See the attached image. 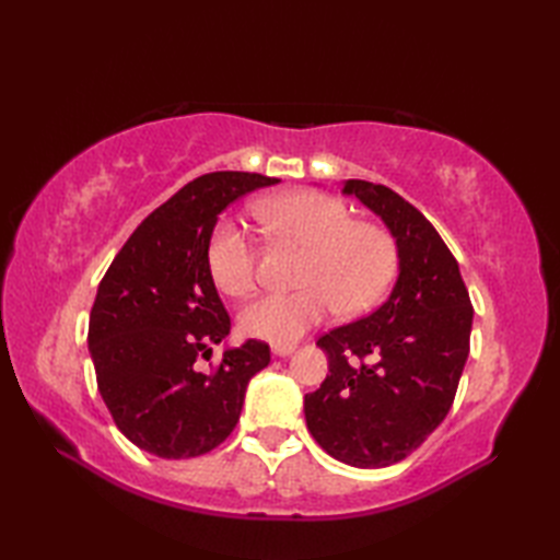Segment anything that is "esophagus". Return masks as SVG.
Segmentation results:
<instances>
[{
  "instance_id": "obj_1",
  "label": "esophagus",
  "mask_w": 560,
  "mask_h": 560,
  "mask_svg": "<svg viewBox=\"0 0 560 560\" xmlns=\"http://www.w3.org/2000/svg\"><path fill=\"white\" fill-rule=\"evenodd\" d=\"M295 351V343H273L271 347V353L279 355V359H283V355H291Z\"/></svg>"
}]
</instances>
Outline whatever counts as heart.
<instances>
[{
  "mask_svg": "<svg viewBox=\"0 0 560 560\" xmlns=\"http://www.w3.org/2000/svg\"><path fill=\"white\" fill-rule=\"evenodd\" d=\"M255 217L279 241L305 249L299 291L267 293L247 303L241 329L269 343H293L335 311L359 317L385 299L399 269V247L385 225L355 221L341 199L313 189L261 199ZM213 283L225 295H247L257 283V249L243 225L221 219L207 245Z\"/></svg>",
  "mask_w": 560,
  "mask_h": 560,
  "instance_id": "heart-1",
  "label": "heart"
}]
</instances>
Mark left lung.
Segmentation results:
<instances>
[{
    "label": "left lung",
    "mask_w": 560,
    "mask_h": 560,
    "mask_svg": "<svg viewBox=\"0 0 560 560\" xmlns=\"http://www.w3.org/2000/svg\"><path fill=\"white\" fill-rule=\"evenodd\" d=\"M399 247L389 299L359 323L317 339L329 375L305 395L307 431L359 469L409 457L443 423L469 355L474 307L457 259L423 213L385 185L347 180Z\"/></svg>",
    "instance_id": "8db88e82"
}]
</instances>
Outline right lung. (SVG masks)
Here are the masks:
<instances>
[{
  "label": "right lung",
  "mask_w": 560,
  "mask_h": 560,
  "mask_svg": "<svg viewBox=\"0 0 560 560\" xmlns=\"http://www.w3.org/2000/svg\"><path fill=\"white\" fill-rule=\"evenodd\" d=\"M259 173L197 177L139 223L96 293L89 349L115 425L141 450L189 459L219 447L241 419L249 377L267 368L269 343L225 349L211 373L197 361L231 331L207 265L219 213L257 187Z\"/></svg>",
  "instance_id": "1"
}]
</instances>
